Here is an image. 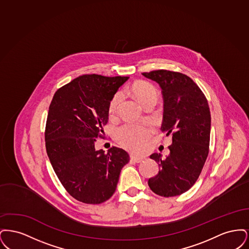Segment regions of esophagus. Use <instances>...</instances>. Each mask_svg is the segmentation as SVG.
<instances>
[{
	"mask_svg": "<svg viewBox=\"0 0 249 249\" xmlns=\"http://www.w3.org/2000/svg\"><path fill=\"white\" fill-rule=\"evenodd\" d=\"M143 160H144L143 157H139V156H131L130 157V160L134 161V162H137V163L141 162Z\"/></svg>",
	"mask_w": 249,
	"mask_h": 249,
	"instance_id": "34e87169",
	"label": "esophagus"
}]
</instances>
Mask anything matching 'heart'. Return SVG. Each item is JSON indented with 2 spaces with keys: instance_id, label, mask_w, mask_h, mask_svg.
<instances>
[{
  "instance_id": "b5f03b06",
  "label": "heart",
  "mask_w": 249,
  "mask_h": 249,
  "mask_svg": "<svg viewBox=\"0 0 249 249\" xmlns=\"http://www.w3.org/2000/svg\"><path fill=\"white\" fill-rule=\"evenodd\" d=\"M131 89L142 105L147 98L153 95H158L157 89L152 84L148 82L135 83L132 86ZM120 99H121L120 92L114 95V97L111 99L108 107V112L110 115H113L116 113L119 107ZM149 137H150L149 128L140 124L127 123L119 127L116 131V138L118 142L124 148L132 152H142L146 146Z\"/></svg>"
}]
</instances>
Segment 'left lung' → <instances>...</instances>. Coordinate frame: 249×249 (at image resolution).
I'll return each mask as SVG.
<instances>
[{
    "mask_svg": "<svg viewBox=\"0 0 249 249\" xmlns=\"http://www.w3.org/2000/svg\"><path fill=\"white\" fill-rule=\"evenodd\" d=\"M142 75L160 85L163 96L161 130L173 135L170 154L154 153L150 159L160 166L149 178L151 190L163 197L188 191L201 174L209 153L211 115L201 89L188 75L178 71L157 70Z\"/></svg>",
    "mask_w": 249,
    "mask_h": 249,
    "instance_id": "8db88e82",
    "label": "left lung"
}]
</instances>
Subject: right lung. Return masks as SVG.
<instances>
[{
  "label": "right lung",
  "mask_w": 249,
  "mask_h": 249,
  "mask_svg": "<svg viewBox=\"0 0 249 249\" xmlns=\"http://www.w3.org/2000/svg\"><path fill=\"white\" fill-rule=\"evenodd\" d=\"M128 76L84 74L59 88L48 110L45 131L49 160L60 183L77 201L98 204L112 197L129 154L116 146L95 149L104 136L111 99Z\"/></svg>",
  "instance_id": "right-lung-1"
}]
</instances>
